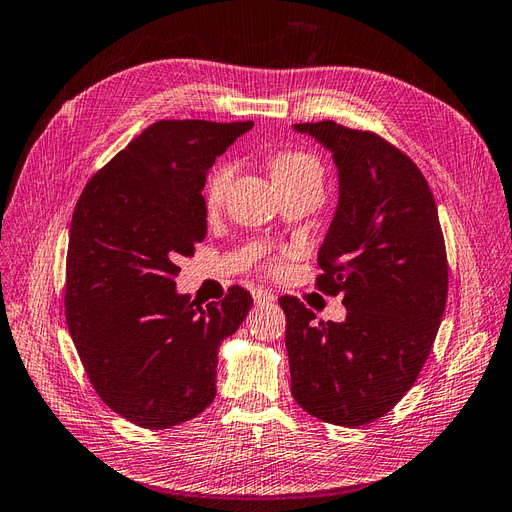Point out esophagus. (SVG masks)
<instances>
[{
	"label": "esophagus",
	"mask_w": 512,
	"mask_h": 512,
	"mask_svg": "<svg viewBox=\"0 0 512 512\" xmlns=\"http://www.w3.org/2000/svg\"><path fill=\"white\" fill-rule=\"evenodd\" d=\"M276 296L272 294V291L268 289H253V300L257 304H266V302H272Z\"/></svg>",
	"instance_id": "1"
}]
</instances>
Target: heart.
<instances>
[{
    "mask_svg": "<svg viewBox=\"0 0 512 512\" xmlns=\"http://www.w3.org/2000/svg\"><path fill=\"white\" fill-rule=\"evenodd\" d=\"M268 165L276 184H287V182H296L304 178L321 180V175H324V169H321L319 160L300 150H276L274 154H270ZM233 171H236V163H233L231 158L221 160V163H216L208 171L206 182H203V199H206L210 208L218 206V203L225 199L227 188L233 180ZM289 257H291V251H283L281 255L272 257L266 268L270 272H283Z\"/></svg>",
    "mask_w": 512,
    "mask_h": 512,
    "instance_id": "obj_1",
    "label": "heart"
}]
</instances>
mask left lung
I'll use <instances>...</instances> for the list:
<instances>
[{"instance_id":"8db88e82","label":"left lung","mask_w":512,"mask_h":512,"mask_svg":"<svg viewBox=\"0 0 512 512\" xmlns=\"http://www.w3.org/2000/svg\"><path fill=\"white\" fill-rule=\"evenodd\" d=\"M334 154L339 208L319 248L315 287L343 296V324L281 296L291 394L339 427L386 416L425 367L444 315L448 259L440 216L414 160L373 130L296 124Z\"/></svg>"}]
</instances>
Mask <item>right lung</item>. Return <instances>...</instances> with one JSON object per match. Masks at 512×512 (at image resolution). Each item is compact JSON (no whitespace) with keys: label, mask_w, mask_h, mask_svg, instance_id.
Segmentation results:
<instances>
[{"label":"right lung","mask_w":512,"mask_h":512,"mask_svg":"<svg viewBox=\"0 0 512 512\" xmlns=\"http://www.w3.org/2000/svg\"><path fill=\"white\" fill-rule=\"evenodd\" d=\"M253 122L160 120L87 180L72 212L64 306L98 397L145 429L201 414L216 352L253 298L231 285L201 309L175 294L180 257L206 238V173Z\"/></svg>","instance_id":"add662e5"}]
</instances>
